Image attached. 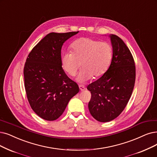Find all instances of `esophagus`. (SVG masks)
<instances>
[{"label": "esophagus", "instance_id": "esophagus-1", "mask_svg": "<svg viewBox=\"0 0 157 157\" xmlns=\"http://www.w3.org/2000/svg\"><path fill=\"white\" fill-rule=\"evenodd\" d=\"M79 89H80V91H84L86 90V87L84 86H83L80 85L79 86Z\"/></svg>", "mask_w": 157, "mask_h": 157}]
</instances>
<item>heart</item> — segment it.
<instances>
[{"label":"heart","mask_w":157,"mask_h":157,"mask_svg":"<svg viewBox=\"0 0 157 157\" xmlns=\"http://www.w3.org/2000/svg\"><path fill=\"white\" fill-rule=\"evenodd\" d=\"M71 48L72 52L62 53V66L70 76L74 77L81 64L82 70L77 78L78 82L101 77L108 70L113 58V48L108 42L82 37L75 40Z\"/></svg>","instance_id":"b5f03b06"}]
</instances>
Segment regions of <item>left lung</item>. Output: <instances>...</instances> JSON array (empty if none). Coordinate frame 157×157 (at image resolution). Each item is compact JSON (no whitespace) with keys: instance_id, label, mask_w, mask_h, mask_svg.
Returning <instances> with one entry per match:
<instances>
[{"instance_id":"1","label":"left lung","mask_w":157,"mask_h":157,"mask_svg":"<svg viewBox=\"0 0 157 157\" xmlns=\"http://www.w3.org/2000/svg\"><path fill=\"white\" fill-rule=\"evenodd\" d=\"M113 58L108 70L87 89L91 93L88 108L92 117L101 122L117 118L126 108L135 82V62L124 41L115 35H109Z\"/></svg>"}]
</instances>
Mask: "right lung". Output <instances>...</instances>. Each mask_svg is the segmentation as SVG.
<instances>
[{
    "label": "right lung",
    "mask_w": 157,
    "mask_h": 157,
    "mask_svg": "<svg viewBox=\"0 0 157 157\" xmlns=\"http://www.w3.org/2000/svg\"><path fill=\"white\" fill-rule=\"evenodd\" d=\"M78 33L48 34L31 50L25 63L28 100L35 113L46 121L60 117L70 99L79 91L77 83L65 73L61 62L62 45Z\"/></svg>",
    "instance_id": "1"
}]
</instances>
